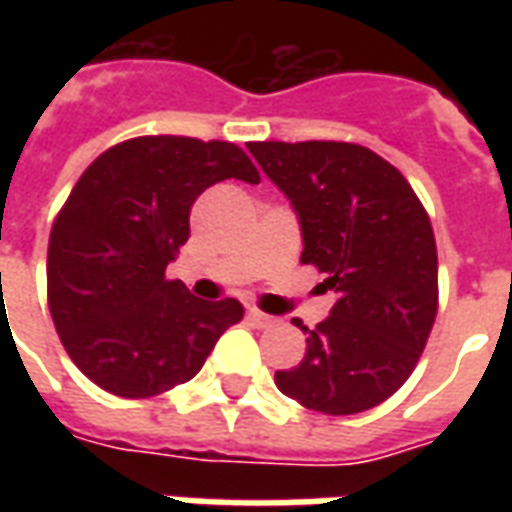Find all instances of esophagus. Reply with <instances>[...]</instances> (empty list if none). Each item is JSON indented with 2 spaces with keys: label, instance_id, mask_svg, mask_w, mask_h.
Instances as JSON below:
<instances>
[{
  "label": "esophagus",
  "instance_id": "esophagus-1",
  "mask_svg": "<svg viewBox=\"0 0 512 512\" xmlns=\"http://www.w3.org/2000/svg\"><path fill=\"white\" fill-rule=\"evenodd\" d=\"M246 315H249V321L255 323V326H260V329H268V326H274V323H277V318H274V315H266V312L255 310V307L246 312Z\"/></svg>",
  "mask_w": 512,
  "mask_h": 512
}]
</instances>
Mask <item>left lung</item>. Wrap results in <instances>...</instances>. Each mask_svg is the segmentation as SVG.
<instances>
[{
    "label": "left lung",
    "mask_w": 512,
    "mask_h": 512,
    "mask_svg": "<svg viewBox=\"0 0 512 512\" xmlns=\"http://www.w3.org/2000/svg\"><path fill=\"white\" fill-rule=\"evenodd\" d=\"M268 180L299 216L304 252L334 290L329 318L307 332L299 367L277 389L301 406L343 417L384 403L406 384L439 307L433 227L408 180L351 142H252Z\"/></svg>",
    "instance_id": "left-lung-1"
}]
</instances>
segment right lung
Wrapping results in <instances>:
<instances>
[{
	"label": "right lung",
	"mask_w": 512,
	"mask_h": 512,
	"mask_svg": "<svg viewBox=\"0 0 512 512\" xmlns=\"http://www.w3.org/2000/svg\"><path fill=\"white\" fill-rule=\"evenodd\" d=\"M260 183L233 142L136 136L84 169L49 238V310L73 365L117 397L186 384L227 326L235 299H194L164 271L189 241V213L219 180Z\"/></svg>",
	"instance_id": "obj_1"
}]
</instances>
